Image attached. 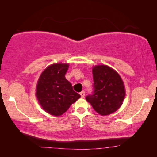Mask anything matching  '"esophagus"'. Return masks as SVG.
<instances>
[{
	"label": "esophagus",
	"mask_w": 157,
	"mask_h": 157,
	"mask_svg": "<svg viewBox=\"0 0 157 157\" xmlns=\"http://www.w3.org/2000/svg\"><path fill=\"white\" fill-rule=\"evenodd\" d=\"M80 95H81V98H84V96H85V92L84 91H81V93H80Z\"/></svg>",
	"instance_id": "1"
}]
</instances>
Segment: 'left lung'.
Returning a JSON list of instances; mask_svg holds the SVG:
<instances>
[{
    "label": "left lung",
    "mask_w": 157,
    "mask_h": 157,
    "mask_svg": "<svg viewBox=\"0 0 157 157\" xmlns=\"http://www.w3.org/2000/svg\"><path fill=\"white\" fill-rule=\"evenodd\" d=\"M94 92L86 99L98 113L109 115L117 111L125 98V87L119 74L106 65L92 68Z\"/></svg>",
    "instance_id": "1"
}]
</instances>
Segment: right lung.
<instances>
[{"label": "right lung", "instance_id": "right-lung-1", "mask_svg": "<svg viewBox=\"0 0 157 157\" xmlns=\"http://www.w3.org/2000/svg\"><path fill=\"white\" fill-rule=\"evenodd\" d=\"M68 63H54L45 69L38 78L36 97L44 111L59 117L65 113L81 96L66 78Z\"/></svg>", "mask_w": 157, "mask_h": 157}]
</instances>
